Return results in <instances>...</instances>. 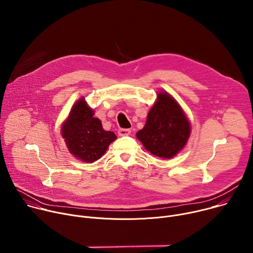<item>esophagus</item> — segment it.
Segmentation results:
<instances>
[{
	"label": "esophagus",
	"instance_id": "obj_1",
	"mask_svg": "<svg viewBox=\"0 0 253 253\" xmlns=\"http://www.w3.org/2000/svg\"><path fill=\"white\" fill-rule=\"evenodd\" d=\"M131 133V130L130 129H125V128H120L118 130V134L119 136H127Z\"/></svg>",
	"mask_w": 253,
	"mask_h": 253
}]
</instances>
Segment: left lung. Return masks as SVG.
I'll return each mask as SVG.
<instances>
[{
	"instance_id": "obj_1",
	"label": "left lung",
	"mask_w": 253,
	"mask_h": 253,
	"mask_svg": "<svg viewBox=\"0 0 253 253\" xmlns=\"http://www.w3.org/2000/svg\"><path fill=\"white\" fill-rule=\"evenodd\" d=\"M190 125L181 108L166 93H159L137 138L153 155L163 159L175 156L186 144Z\"/></svg>"
}]
</instances>
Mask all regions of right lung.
<instances>
[{
    "label": "right lung",
    "mask_w": 253,
    "mask_h": 253,
    "mask_svg": "<svg viewBox=\"0 0 253 253\" xmlns=\"http://www.w3.org/2000/svg\"><path fill=\"white\" fill-rule=\"evenodd\" d=\"M93 116L94 111L81 99L73 107L62 128V136L69 151L88 163L100 159L116 139L113 132L105 131L101 121Z\"/></svg>",
    "instance_id": "add662e5"
}]
</instances>
